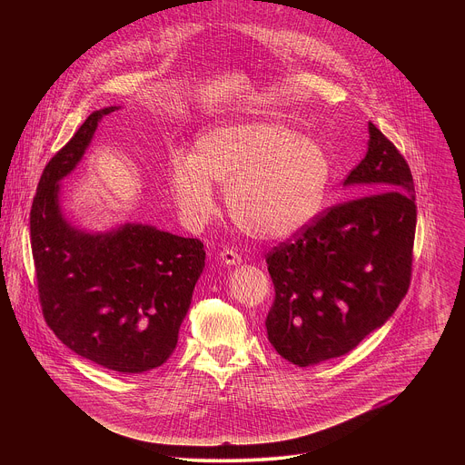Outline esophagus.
I'll return each mask as SVG.
<instances>
[{
    "instance_id": "esophagus-1",
    "label": "esophagus",
    "mask_w": 465,
    "mask_h": 465,
    "mask_svg": "<svg viewBox=\"0 0 465 465\" xmlns=\"http://www.w3.org/2000/svg\"><path fill=\"white\" fill-rule=\"evenodd\" d=\"M219 259L226 264V267H235V264H239V262H241V255H239L237 252L230 250V248L223 250V252L219 253Z\"/></svg>"
}]
</instances>
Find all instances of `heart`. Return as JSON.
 I'll list each match as a JSON object with an SVG mask.
<instances>
[{
  "instance_id": "1",
  "label": "heart",
  "mask_w": 465,
  "mask_h": 465,
  "mask_svg": "<svg viewBox=\"0 0 465 465\" xmlns=\"http://www.w3.org/2000/svg\"><path fill=\"white\" fill-rule=\"evenodd\" d=\"M331 178L323 147L274 119L232 117L198 134L193 153L169 156L167 182L182 221L198 228L215 212V185L235 224L261 241L289 239L320 212Z\"/></svg>"
}]
</instances>
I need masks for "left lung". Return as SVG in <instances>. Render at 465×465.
Returning <instances> with one entry per match:
<instances>
[{
  "mask_svg": "<svg viewBox=\"0 0 465 465\" xmlns=\"http://www.w3.org/2000/svg\"><path fill=\"white\" fill-rule=\"evenodd\" d=\"M368 132L366 156L344 180L366 194L329 208L267 253L276 291L267 335L283 359L302 368L357 348L411 285L412 173L373 123Z\"/></svg>",
  "mask_w": 465,
  "mask_h": 465,
  "instance_id": "obj_1",
  "label": "left lung"
}]
</instances>
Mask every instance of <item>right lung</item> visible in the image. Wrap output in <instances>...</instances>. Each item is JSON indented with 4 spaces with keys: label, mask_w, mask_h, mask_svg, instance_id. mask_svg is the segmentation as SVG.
I'll list each match as a JSON object with an SVG mask.
<instances>
[{
    "label": "right lung",
    "mask_w": 465,
    "mask_h": 465,
    "mask_svg": "<svg viewBox=\"0 0 465 465\" xmlns=\"http://www.w3.org/2000/svg\"><path fill=\"white\" fill-rule=\"evenodd\" d=\"M115 110L90 114L45 165L31 208V248L53 333L77 355L130 375L162 366L174 351L206 252L198 239L151 224L86 232L64 217L60 182L83 160L101 119Z\"/></svg>",
    "instance_id": "right-lung-1"
}]
</instances>
